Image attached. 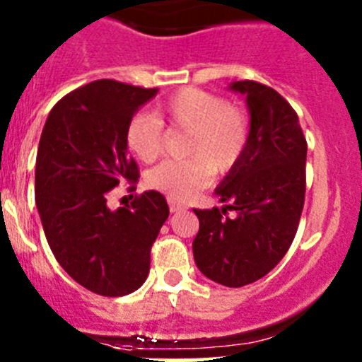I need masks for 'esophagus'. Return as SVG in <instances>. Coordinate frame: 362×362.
<instances>
[{"instance_id": "1", "label": "esophagus", "mask_w": 362, "mask_h": 362, "mask_svg": "<svg viewBox=\"0 0 362 362\" xmlns=\"http://www.w3.org/2000/svg\"><path fill=\"white\" fill-rule=\"evenodd\" d=\"M168 204H170V210L173 211V214H175V211L185 210V204L180 203V202H177V199H173V198L168 199Z\"/></svg>"}]
</instances>
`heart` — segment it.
<instances>
[{
	"label": "heart",
	"mask_w": 362,
	"mask_h": 362,
	"mask_svg": "<svg viewBox=\"0 0 362 362\" xmlns=\"http://www.w3.org/2000/svg\"><path fill=\"white\" fill-rule=\"evenodd\" d=\"M163 124L189 131L184 148L189 159L164 160L147 175L151 187L171 198H187L202 189L210 171L231 170L249 144V119L242 108L217 94L185 87L159 103L154 115L136 113L127 124V147L144 163H152L163 152Z\"/></svg>",
	"instance_id": "obj_1"
}]
</instances>
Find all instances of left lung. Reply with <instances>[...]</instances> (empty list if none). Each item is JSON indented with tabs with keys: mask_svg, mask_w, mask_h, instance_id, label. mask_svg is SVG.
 <instances>
[{
	"mask_svg": "<svg viewBox=\"0 0 362 362\" xmlns=\"http://www.w3.org/2000/svg\"><path fill=\"white\" fill-rule=\"evenodd\" d=\"M250 113L249 144L215 189L222 208L194 210V261L206 279L243 287L272 272L293 243L305 203L306 140L299 119L275 89L233 82ZM228 209L235 211L229 218Z\"/></svg>",
	"mask_w": 362,
	"mask_h": 362,
	"instance_id": "1",
	"label": "left lung"
}]
</instances>
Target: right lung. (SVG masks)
Masks as SVG:
<instances>
[{
    "label": "right lung",
    "mask_w": 362,
    "mask_h": 362,
    "mask_svg": "<svg viewBox=\"0 0 362 362\" xmlns=\"http://www.w3.org/2000/svg\"><path fill=\"white\" fill-rule=\"evenodd\" d=\"M156 94L115 80L90 82L50 110L40 138L35 199L47 242L75 282L101 296L140 289L152 243L170 215L158 191L117 210L107 204L112 189L138 180L126 129Z\"/></svg>",
    "instance_id": "right-lung-1"
}]
</instances>
